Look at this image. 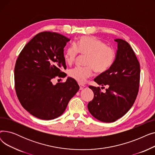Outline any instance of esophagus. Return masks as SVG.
I'll list each match as a JSON object with an SVG mask.
<instances>
[{
    "label": "esophagus",
    "mask_w": 155,
    "mask_h": 155,
    "mask_svg": "<svg viewBox=\"0 0 155 155\" xmlns=\"http://www.w3.org/2000/svg\"><path fill=\"white\" fill-rule=\"evenodd\" d=\"M79 86H80V90H82V89H84V88L85 87L84 85L81 84H79Z\"/></svg>",
    "instance_id": "34e87169"
}]
</instances>
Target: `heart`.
Listing matches in <instances>:
<instances>
[{"mask_svg":"<svg viewBox=\"0 0 155 155\" xmlns=\"http://www.w3.org/2000/svg\"><path fill=\"white\" fill-rule=\"evenodd\" d=\"M87 55L85 67H77L69 70V76L80 84L90 78L94 70L96 73L106 71L115 59V51L103 41L92 36H83L75 43L70 45L64 53V60L68 64L76 60L78 53Z\"/></svg>","mask_w":155,"mask_h":155,"instance_id":"1","label":"heart"}]
</instances>
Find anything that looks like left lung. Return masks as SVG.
<instances>
[{"label": "left lung", "mask_w": 155, "mask_h": 155, "mask_svg": "<svg viewBox=\"0 0 155 155\" xmlns=\"http://www.w3.org/2000/svg\"><path fill=\"white\" fill-rule=\"evenodd\" d=\"M114 41L118 45L115 61L94 79L98 84L108 87L106 92H102L99 87L89 86L94 97L88 102V109L105 123L114 122L126 114L134 103L140 87V64L133 48L123 39Z\"/></svg>", "instance_id": "left-lung-1"}]
</instances>
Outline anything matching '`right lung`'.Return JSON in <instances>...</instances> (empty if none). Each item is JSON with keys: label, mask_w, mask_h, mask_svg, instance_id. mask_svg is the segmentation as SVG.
<instances>
[{"label": "right lung", "mask_w": 155, "mask_h": 155, "mask_svg": "<svg viewBox=\"0 0 155 155\" xmlns=\"http://www.w3.org/2000/svg\"><path fill=\"white\" fill-rule=\"evenodd\" d=\"M70 39L61 34L39 32L23 48L14 68L15 90L22 106L41 119L60 116L79 90L76 80L53 85L56 77L64 78L67 68L63 48Z\"/></svg>", "instance_id": "1"}]
</instances>
